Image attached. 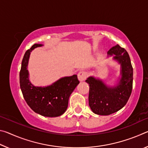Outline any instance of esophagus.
Segmentation results:
<instances>
[{
    "label": "esophagus",
    "instance_id": "obj_1",
    "mask_svg": "<svg viewBox=\"0 0 148 148\" xmlns=\"http://www.w3.org/2000/svg\"><path fill=\"white\" fill-rule=\"evenodd\" d=\"M87 76H88L87 72L86 71H80L78 72V74H77V77H78L79 81H81V82L84 81V80L86 79Z\"/></svg>",
    "mask_w": 148,
    "mask_h": 148
}]
</instances>
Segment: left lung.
Returning a JSON list of instances; mask_svg holds the SVG:
<instances>
[{"mask_svg": "<svg viewBox=\"0 0 148 148\" xmlns=\"http://www.w3.org/2000/svg\"><path fill=\"white\" fill-rule=\"evenodd\" d=\"M121 64V77L116 86H106L102 80L90 76L86 82L89 86V105L92 112L108 116L119 111L127 104L131 96L133 81V69L127 51L116 45L108 51Z\"/></svg>", "mask_w": 148, "mask_h": 148, "instance_id": "left-lung-1", "label": "left lung"}]
</instances>
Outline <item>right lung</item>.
<instances>
[{
  "mask_svg": "<svg viewBox=\"0 0 148 148\" xmlns=\"http://www.w3.org/2000/svg\"><path fill=\"white\" fill-rule=\"evenodd\" d=\"M42 44H35L27 50L22 60L19 84L27 104L34 112L45 117H57L67 109L71 95L79 82L77 75L63 77L46 87H35L29 79L27 70L31 52Z\"/></svg>",
  "mask_w": 148,
  "mask_h": 148,
  "instance_id": "add662e5",
  "label": "right lung"
}]
</instances>
